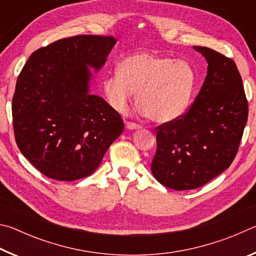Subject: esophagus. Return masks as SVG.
I'll list each match as a JSON object with an SVG mask.
<instances>
[{"mask_svg": "<svg viewBox=\"0 0 256 256\" xmlns=\"http://www.w3.org/2000/svg\"><path fill=\"white\" fill-rule=\"evenodd\" d=\"M125 126H126V128H128V130H138L142 128L141 125L133 123V122H125Z\"/></svg>", "mask_w": 256, "mask_h": 256, "instance_id": "esophagus-1", "label": "esophagus"}]
</instances>
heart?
I'll list each match as a JSON object with an SVG mask.
<instances>
[{"label": "heart", "instance_id": "obj_1", "mask_svg": "<svg viewBox=\"0 0 256 256\" xmlns=\"http://www.w3.org/2000/svg\"><path fill=\"white\" fill-rule=\"evenodd\" d=\"M196 73L188 62L150 53H136L118 64V72L107 76L102 89L107 102L125 112L134 92L140 112L156 123H170L188 110Z\"/></svg>", "mask_w": 256, "mask_h": 256}]
</instances>
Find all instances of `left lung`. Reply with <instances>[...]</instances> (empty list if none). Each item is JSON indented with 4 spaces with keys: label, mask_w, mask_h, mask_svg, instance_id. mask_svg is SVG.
I'll return each instance as SVG.
<instances>
[{
    "label": "left lung",
    "mask_w": 256,
    "mask_h": 256,
    "mask_svg": "<svg viewBox=\"0 0 256 256\" xmlns=\"http://www.w3.org/2000/svg\"><path fill=\"white\" fill-rule=\"evenodd\" d=\"M193 48L208 62L206 80L185 114L157 128L151 164L154 178L176 190L200 188L230 166L248 115L235 62L208 47Z\"/></svg>",
    "instance_id": "1"
}]
</instances>
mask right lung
Returning a JSON list of instances; mask_svg holds the SVG:
<instances>
[{
	"instance_id": "obj_1",
	"label": "right lung",
	"mask_w": 256,
	"mask_h": 256,
	"mask_svg": "<svg viewBox=\"0 0 256 256\" xmlns=\"http://www.w3.org/2000/svg\"><path fill=\"white\" fill-rule=\"evenodd\" d=\"M112 36L63 38L30 55L12 99L16 142L42 174L56 180L84 178L124 130L120 115L89 92L92 72L106 62Z\"/></svg>"
}]
</instances>
